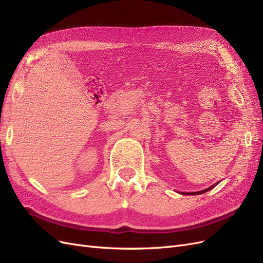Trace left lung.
<instances>
[{"label": "left lung", "instance_id": "1", "mask_svg": "<svg viewBox=\"0 0 263 263\" xmlns=\"http://www.w3.org/2000/svg\"><path fill=\"white\" fill-rule=\"evenodd\" d=\"M216 184H218V182L217 183H215L214 185H212V186H210V187H208V189H205V190H202V191H198V192H180L181 194H186V195H197V194H203V193H205V192H208V191H210V190H212L215 185Z\"/></svg>", "mask_w": 263, "mask_h": 263}]
</instances>
